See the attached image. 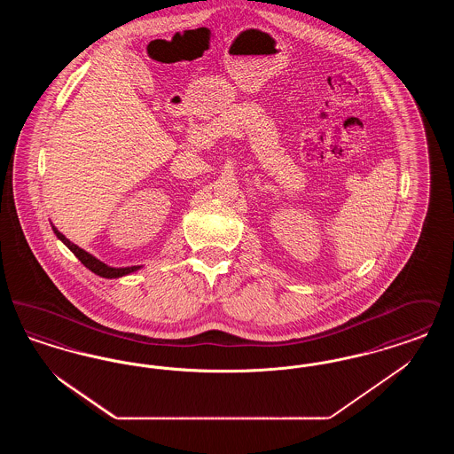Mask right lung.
<instances>
[{
    "label": "right lung",
    "instance_id": "1",
    "mask_svg": "<svg viewBox=\"0 0 454 454\" xmlns=\"http://www.w3.org/2000/svg\"><path fill=\"white\" fill-rule=\"evenodd\" d=\"M51 226H52L54 235L65 243L66 247L78 257V260H80L87 269H90L93 274H97V276H100V278H106V279H119V278L129 276L132 272H136V270L141 269V265H132V267H110L107 263H104L102 260H98L97 257H93L91 254H88L87 250H83V248H80L78 245L71 243L52 223H51Z\"/></svg>",
    "mask_w": 454,
    "mask_h": 454
}]
</instances>
